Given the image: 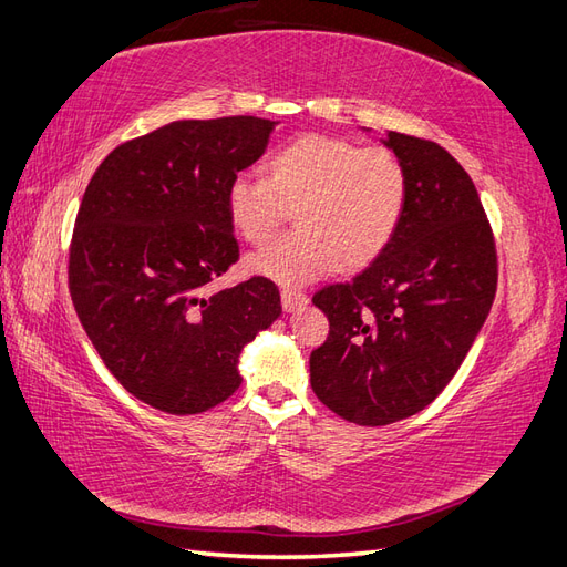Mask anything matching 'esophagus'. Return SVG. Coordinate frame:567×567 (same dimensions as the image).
<instances>
[{"label": "esophagus", "mask_w": 567, "mask_h": 567, "mask_svg": "<svg viewBox=\"0 0 567 567\" xmlns=\"http://www.w3.org/2000/svg\"><path fill=\"white\" fill-rule=\"evenodd\" d=\"M306 303H308L306 293L296 291V288H281V306H284V310L291 312V310L306 306Z\"/></svg>", "instance_id": "1"}]
</instances>
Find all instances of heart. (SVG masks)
I'll return each instance as SVG.
<instances>
[{
	"label": "heart",
	"mask_w": 567,
	"mask_h": 567,
	"mask_svg": "<svg viewBox=\"0 0 567 567\" xmlns=\"http://www.w3.org/2000/svg\"><path fill=\"white\" fill-rule=\"evenodd\" d=\"M408 204V169L390 147L303 133L267 157V177L228 186L237 235L261 245L296 208L298 230L257 251L249 269L286 286L369 267L393 240Z\"/></svg>",
	"instance_id": "1"
}]
</instances>
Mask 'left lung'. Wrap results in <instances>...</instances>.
I'll use <instances>...</instances> for the list:
<instances>
[{
    "label": "left lung",
    "mask_w": 567,
    "mask_h": 567,
    "mask_svg": "<svg viewBox=\"0 0 567 567\" xmlns=\"http://www.w3.org/2000/svg\"><path fill=\"white\" fill-rule=\"evenodd\" d=\"M408 169V204L383 255L312 296L330 334L310 385L342 420L383 426L424 410L468 354L493 308L497 249L481 196L442 145L388 133Z\"/></svg>",
    "instance_id": "8db88e82"
}]
</instances>
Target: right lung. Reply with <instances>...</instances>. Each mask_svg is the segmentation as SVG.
<instances>
[{
	"label": "right lung",
	"mask_w": 567,
	"mask_h": 567,
	"mask_svg": "<svg viewBox=\"0 0 567 567\" xmlns=\"http://www.w3.org/2000/svg\"><path fill=\"white\" fill-rule=\"evenodd\" d=\"M274 121H174L96 167L74 220L68 279L86 337L125 390L198 414L243 383L245 344L281 316L267 276L208 296L240 259L230 182L264 155Z\"/></svg>",
	"instance_id": "add662e5"
}]
</instances>
